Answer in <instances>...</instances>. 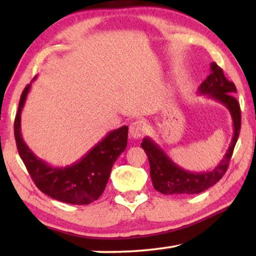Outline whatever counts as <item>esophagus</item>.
Wrapping results in <instances>:
<instances>
[{"label":"esophagus","instance_id":"esophagus-1","mask_svg":"<svg viewBox=\"0 0 256 256\" xmlns=\"http://www.w3.org/2000/svg\"><path fill=\"white\" fill-rule=\"evenodd\" d=\"M129 132L132 138H138L146 132V126L142 121H134L130 124L129 127Z\"/></svg>","mask_w":256,"mask_h":256}]
</instances>
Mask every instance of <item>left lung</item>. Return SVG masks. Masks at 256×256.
Masks as SVG:
<instances>
[{
  "instance_id": "8db88e82",
  "label": "left lung",
  "mask_w": 256,
  "mask_h": 256,
  "mask_svg": "<svg viewBox=\"0 0 256 256\" xmlns=\"http://www.w3.org/2000/svg\"><path fill=\"white\" fill-rule=\"evenodd\" d=\"M199 93L212 98L224 106L227 107L233 120V138L230 148L220 163L214 169L202 172H191L178 166L169 156L164 152L158 144H156L150 138H144L141 146L148 156L150 164V177L152 185L163 194H194L208 190L222 180L227 171L228 163L232 157L234 146L239 138L241 128V110L240 104L234 98L236 87L232 82L226 79L222 68L216 62L211 64V73L202 85L199 86Z\"/></svg>"
}]
</instances>
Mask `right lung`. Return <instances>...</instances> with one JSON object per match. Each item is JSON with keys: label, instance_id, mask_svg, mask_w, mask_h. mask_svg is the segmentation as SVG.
Listing matches in <instances>:
<instances>
[{"label": "right lung", "instance_id": "add662e5", "mask_svg": "<svg viewBox=\"0 0 256 256\" xmlns=\"http://www.w3.org/2000/svg\"><path fill=\"white\" fill-rule=\"evenodd\" d=\"M30 87L31 84L20 96L14 132L17 150L34 183L48 197L68 204L87 205L96 200L106 188L112 166L126 150L128 127L124 126L108 132L78 162L62 168L51 166L31 152L20 134V114Z\"/></svg>", "mask_w": 256, "mask_h": 256}]
</instances>
